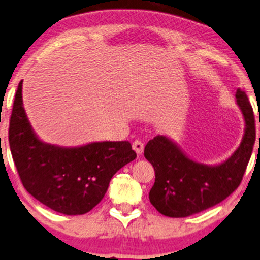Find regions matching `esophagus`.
<instances>
[{
	"mask_svg": "<svg viewBox=\"0 0 260 260\" xmlns=\"http://www.w3.org/2000/svg\"><path fill=\"white\" fill-rule=\"evenodd\" d=\"M132 147H133V150L136 151V153L138 154V156H140V154L144 152V144L141 143V141H139V140L133 141Z\"/></svg>",
	"mask_w": 260,
	"mask_h": 260,
	"instance_id": "1",
	"label": "esophagus"
}]
</instances>
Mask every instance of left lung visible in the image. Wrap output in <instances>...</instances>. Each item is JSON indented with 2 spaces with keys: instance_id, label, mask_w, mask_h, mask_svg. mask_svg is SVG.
I'll list each match as a JSON object with an SVG mask.
<instances>
[{
  "instance_id": "obj_1",
  "label": "left lung",
  "mask_w": 260,
  "mask_h": 260,
  "mask_svg": "<svg viewBox=\"0 0 260 260\" xmlns=\"http://www.w3.org/2000/svg\"><path fill=\"white\" fill-rule=\"evenodd\" d=\"M235 97L245 121L244 137L238 149L223 162L213 166L197 162L166 136H156L146 144L144 156L156 175L149 198L159 213L173 218L188 217L217 205L239 187L251 158L255 127L245 92L238 90Z\"/></svg>"
}]
</instances>
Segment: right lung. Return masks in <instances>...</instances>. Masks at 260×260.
Segmentation results:
<instances>
[{"instance_id": "obj_1", "label": "right lung", "mask_w": 260, "mask_h": 260, "mask_svg": "<svg viewBox=\"0 0 260 260\" xmlns=\"http://www.w3.org/2000/svg\"><path fill=\"white\" fill-rule=\"evenodd\" d=\"M9 145L25 189L63 215H84L107 193L117 170L136 159L128 141H94L64 147L44 143L32 128L22 104V81L15 93Z\"/></svg>"}]
</instances>
